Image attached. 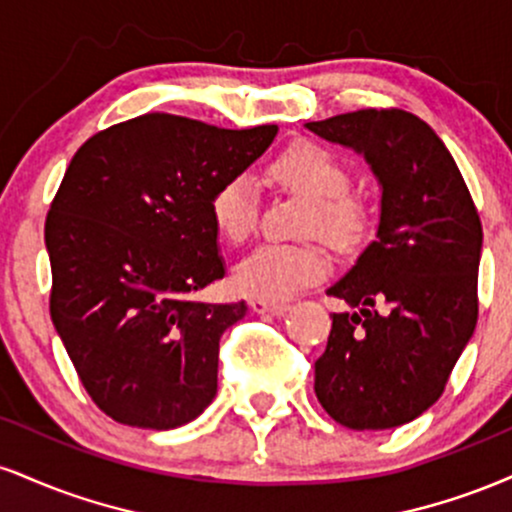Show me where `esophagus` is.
<instances>
[{
  "mask_svg": "<svg viewBox=\"0 0 512 512\" xmlns=\"http://www.w3.org/2000/svg\"><path fill=\"white\" fill-rule=\"evenodd\" d=\"M252 310L257 315H284L289 310V303H279V301H264V298H255L250 303Z\"/></svg>",
  "mask_w": 512,
  "mask_h": 512,
  "instance_id": "obj_1",
  "label": "esophagus"
}]
</instances>
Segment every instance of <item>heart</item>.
I'll return each mask as SVG.
<instances>
[{"mask_svg": "<svg viewBox=\"0 0 512 512\" xmlns=\"http://www.w3.org/2000/svg\"><path fill=\"white\" fill-rule=\"evenodd\" d=\"M267 178L308 199L301 233H317L334 245H351L366 231V207L349 192L351 173L327 146L296 142L267 166ZM209 214L216 231L240 243L255 231L257 190L248 175H231L211 192ZM330 272V257L317 243H267L236 267V286L252 298L286 301Z\"/></svg>", "mask_w": 512, "mask_h": 512, "instance_id": "1", "label": "heart"}]
</instances>
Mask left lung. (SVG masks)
I'll return each instance as SVG.
<instances>
[{
	"instance_id": "left-lung-1",
	"label": "left lung",
	"mask_w": 512,
	"mask_h": 512,
	"mask_svg": "<svg viewBox=\"0 0 512 512\" xmlns=\"http://www.w3.org/2000/svg\"><path fill=\"white\" fill-rule=\"evenodd\" d=\"M310 132L366 158L380 185L375 240L327 293L334 313L315 395L337 424L385 431L443 395L477 327L481 221L455 158L404 110H356Z\"/></svg>"
}]
</instances>
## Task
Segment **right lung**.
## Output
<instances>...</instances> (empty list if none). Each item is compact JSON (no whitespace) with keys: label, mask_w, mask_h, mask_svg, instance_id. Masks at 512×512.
Listing matches in <instances>:
<instances>
[{"label":"right lung","mask_w":512,"mask_h":512,"mask_svg":"<svg viewBox=\"0 0 512 512\" xmlns=\"http://www.w3.org/2000/svg\"><path fill=\"white\" fill-rule=\"evenodd\" d=\"M276 132L149 113L74 154L45 221L50 315L110 419L168 431L216 397L221 334L248 305L192 301L226 274L209 197Z\"/></svg>","instance_id":"obj_1"}]
</instances>
